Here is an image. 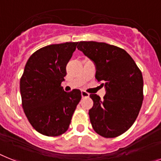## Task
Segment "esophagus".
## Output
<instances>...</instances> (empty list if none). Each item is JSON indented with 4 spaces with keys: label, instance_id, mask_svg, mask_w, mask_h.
Masks as SVG:
<instances>
[{
    "label": "esophagus",
    "instance_id": "1",
    "mask_svg": "<svg viewBox=\"0 0 161 161\" xmlns=\"http://www.w3.org/2000/svg\"><path fill=\"white\" fill-rule=\"evenodd\" d=\"M81 95H82V97H83V98H84V97H89V93L87 92L86 91L81 92Z\"/></svg>",
    "mask_w": 161,
    "mask_h": 161
}]
</instances>
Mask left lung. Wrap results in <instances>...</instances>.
<instances>
[{
    "instance_id": "8db88e82",
    "label": "left lung",
    "mask_w": 161,
    "mask_h": 161,
    "mask_svg": "<svg viewBox=\"0 0 161 161\" xmlns=\"http://www.w3.org/2000/svg\"><path fill=\"white\" fill-rule=\"evenodd\" d=\"M96 64V78L105 87L103 100L91 94L92 126L101 137L125 133L135 122L143 101V78L133 58L122 48L105 42H80L77 47Z\"/></svg>"
}]
</instances>
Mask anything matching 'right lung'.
<instances>
[{
    "mask_svg": "<svg viewBox=\"0 0 161 161\" xmlns=\"http://www.w3.org/2000/svg\"><path fill=\"white\" fill-rule=\"evenodd\" d=\"M78 42L52 44L31 55L20 78V93L24 114L33 129L48 137L68 130L82 95L78 89L64 91L61 83L66 65Z\"/></svg>",
    "mask_w": 161,
    "mask_h": 161,
    "instance_id": "obj_1",
    "label": "right lung"
}]
</instances>
